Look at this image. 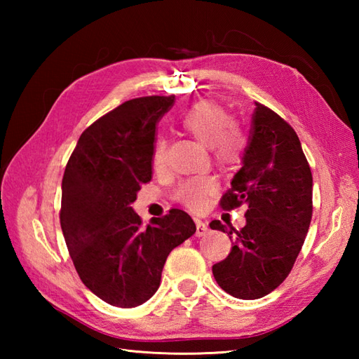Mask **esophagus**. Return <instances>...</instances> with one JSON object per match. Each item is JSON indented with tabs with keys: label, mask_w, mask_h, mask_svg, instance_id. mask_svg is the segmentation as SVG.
<instances>
[{
	"label": "esophagus",
	"mask_w": 359,
	"mask_h": 359,
	"mask_svg": "<svg viewBox=\"0 0 359 359\" xmlns=\"http://www.w3.org/2000/svg\"><path fill=\"white\" fill-rule=\"evenodd\" d=\"M208 233V225L202 222V220L197 219L196 220V236L197 238H202V236H205Z\"/></svg>",
	"instance_id": "1"
}]
</instances>
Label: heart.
<instances>
[{
	"instance_id": "1",
	"label": "heart",
	"mask_w": 359,
	"mask_h": 359,
	"mask_svg": "<svg viewBox=\"0 0 359 359\" xmlns=\"http://www.w3.org/2000/svg\"><path fill=\"white\" fill-rule=\"evenodd\" d=\"M180 126L197 142L210 147L211 154L220 165L236 163L242 156L243 137L222 106L216 102L203 100L191 106L180 118ZM166 160L165 139L156 140L152 148V166L162 168ZM216 180L208 175L182 182L174 191V199L184 207L199 211L216 193Z\"/></svg>"
}]
</instances>
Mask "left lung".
Masks as SVG:
<instances>
[{
    "label": "left lung",
    "mask_w": 359,
    "mask_h": 359,
    "mask_svg": "<svg viewBox=\"0 0 359 359\" xmlns=\"http://www.w3.org/2000/svg\"><path fill=\"white\" fill-rule=\"evenodd\" d=\"M313 177L294 129L256 102L242 168L220 199L224 210L247 205L241 231L220 220L210 226L231 236L226 259L212 265L219 287L239 299H259L292 271L313 212Z\"/></svg>",
    "instance_id": "left-lung-1"
}]
</instances>
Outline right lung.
Segmentation results:
<instances>
[{
	"label": "right lung",
	"instance_id": "1",
	"mask_svg": "<svg viewBox=\"0 0 359 359\" xmlns=\"http://www.w3.org/2000/svg\"><path fill=\"white\" fill-rule=\"evenodd\" d=\"M174 95L133 98L86 128L66 165L60 224L75 270L114 307L142 306L157 292L168 255L196 233L172 208L148 226L131 203L152 177L156 125Z\"/></svg>",
	"mask_w": 359,
	"mask_h": 359
}]
</instances>
